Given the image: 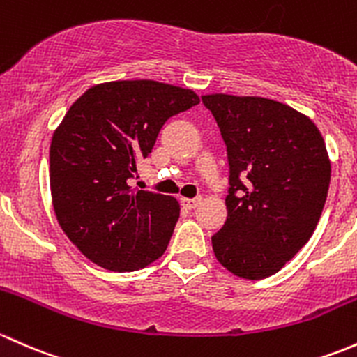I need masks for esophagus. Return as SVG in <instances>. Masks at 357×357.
I'll return each instance as SVG.
<instances>
[{
  "mask_svg": "<svg viewBox=\"0 0 357 357\" xmlns=\"http://www.w3.org/2000/svg\"><path fill=\"white\" fill-rule=\"evenodd\" d=\"M199 203H201V197H194V199H189V197H182V204L185 206V208H189V209H194Z\"/></svg>",
  "mask_w": 357,
  "mask_h": 357,
  "instance_id": "1",
  "label": "esophagus"
}]
</instances>
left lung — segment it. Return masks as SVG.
<instances>
[{
    "label": "left lung",
    "mask_w": 357,
    "mask_h": 357,
    "mask_svg": "<svg viewBox=\"0 0 357 357\" xmlns=\"http://www.w3.org/2000/svg\"><path fill=\"white\" fill-rule=\"evenodd\" d=\"M227 146L225 225L213 252L235 277L277 273L310 241L325 206L330 158L310 116L259 96L204 94Z\"/></svg>",
    "instance_id": "8db88e82"
}]
</instances>
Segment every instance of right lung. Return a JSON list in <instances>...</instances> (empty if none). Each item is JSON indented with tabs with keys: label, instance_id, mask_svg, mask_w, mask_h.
<instances>
[{
	"label": "right lung",
	"instance_id": "right-lung-1",
	"mask_svg": "<svg viewBox=\"0 0 357 357\" xmlns=\"http://www.w3.org/2000/svg\"><path fill=\"white\" fill-rule=\"evenodd\" d=\"M199 105L194 91L156 80L87 89L54 130L50 185L58 223L98 266L135 271L167 251L180 215L175 197L132 189L170 116Z\"/></svg>",
	"mask_w": 357,
	"mask_h": 357
}]
</instances>
